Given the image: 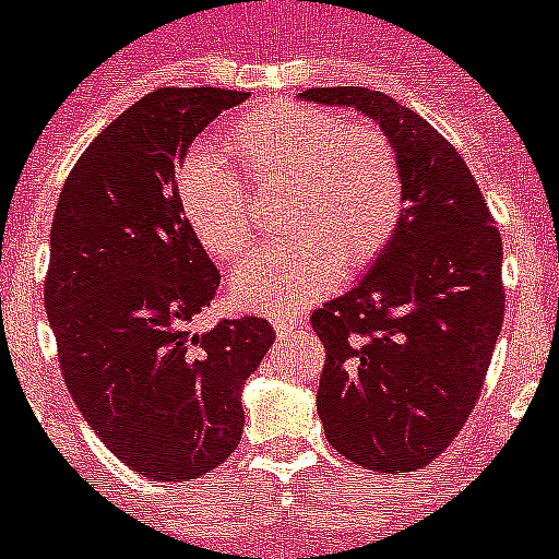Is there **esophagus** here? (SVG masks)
Masks as SVG:
<instances>
[{
  "instance_id": "1",
  "label": "esophagus",
  "mask_w": 559,
  "mask_h": 559,
  "mask_svg": "<svg viewBox=\"0 0 559 559\" xmlns=\"http://www.w3.org/2000/svg\"><path fill=\"white\" fill-rule=\"evenodd\" d=\"M270 320H273V326L278 329V332H295V329H304V323H307V318L289 312H275Z\"/></svg>"
}]
</instances>
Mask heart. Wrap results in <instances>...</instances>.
Segmentation results:
<instances>
[{"instance_id": "obj_1", "label": "heart", "mask_w": 559, "mask_h": 559, "mask_svg": "<svg viewBox=\"0 0 559 559\" xmlns=\"http://www.w3.org/2000/svg\"><path fill=\"white\" fill-rule=\"evenodd\" d=\"M225 153L199 148L177 171V202L199 245L239 261L259 233L250 188L284 191V227L295 239L266 247L233 275L241 307H307L366 270L400 233L407 205L400 145L377 123L275 100L245 111L222 134Z\"/></svg>"}]
</instances>
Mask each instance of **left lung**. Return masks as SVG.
I'll return each instance as SVG.
<instances>
[{
  "mask_svg": "<svg viewBox=\"0 0 559 559\" xmlns=\"http://www.w3.org/2000/svg\"><path fill=\"white\" fill-rule=\"evenodd\" d=\"M300 98L354 106L400 145V233L346 295L312 312L326 348L318 414L348 461L416 473L453 444L481 396L507 309L503 245L455 145L414 109L366 86Z\"/></svg>",
  "mask_w": 559,
  "mask_h": 559,
  "instance_id": "8db88e82",
  "label": "left lung"
}]
</instances>
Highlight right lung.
<instances>
[{
  "label": "right lung",
  "mask_w": 559,
  "mask_h": 559,
  "mask_svg": "<svg viewBox=\"0 0 559 559\" xmlns=\"http://www.w3.org/2000/svg\"><path fill=\"white\" fill-rule=\"evenodd\" d=\"M247 98L148 92L86 145L58 197L45 275L58 366L100 441L154 481H191L239 448L241 385L275 340L252 314L193 329L222 275L174 188L197 134Z\"/></svg>",
  "instance_id": "add662e5"
}]
</instances>
